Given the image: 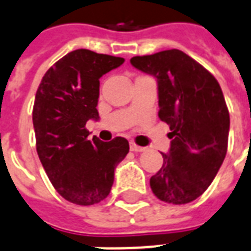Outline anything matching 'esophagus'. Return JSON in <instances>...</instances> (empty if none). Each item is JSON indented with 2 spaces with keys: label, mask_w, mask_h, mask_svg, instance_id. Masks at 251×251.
Here are the masks:
<instances>
[{
  "label": "esophagus",
  "mask_w": 251,
  "mask_h": 251,
  "mask_svg": "<svg viewBox=\"0 0 251 251\" xmlns=\"http://www.w3.org/2000/svg\"><path fill=\"white\" fill-rule=\"evenodd\" d=\"M130 150H131V151H135V152H141V151L145 150V147L138 146L137 143L133 142V141H131V142H130Z\"/></svg>",
  "instance_id": "obj_1"
}]
</instances>
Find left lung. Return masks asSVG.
Here are the masks:
<instances>
[{
  "instance_id": "obj_1",
  "label": "left lung",
  "mask_w": 251,
  "mask_h": 251,
  "mask_svg": "<svg viewBox=\"0 0 251 251\" xmlns=\"http://www.w3.org/2000/svg\"><path fill=\"white\" fill-rule=\"evenodd\" d=\"M137 70L158 81V116L170 126L171 147L150 179L152 194L170 204H187L204 194L227 150L229 110L219 81L180 50L134 56Z\"/></svg>"
}]
</instances>
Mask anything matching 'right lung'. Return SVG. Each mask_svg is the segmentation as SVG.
Segmentation results:
<instances>
[{
	"label": "right lung",
	"instance_id": "right-lung-1",
	"mask_svg": "<svg viewBox=\"0 0 251 251\" xmlns=\"http://www.w3.org/2000/svg\"><path fill=\"white\" fill-rule=\"evenodd\" d=\"M125 62L80 49L57 60L43 76L35 95L32 124L36 152L53 188L77 205H93L112 189L114 170L129 152L116 137L89 141L88 120H99L100 77Z\"/></svg>",
	"mask_w": 251,
	"mask_h": 251
}]
</instances>
